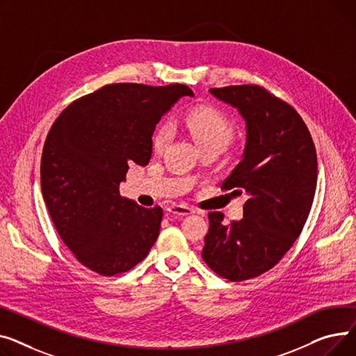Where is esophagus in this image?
I'll return each mask as SVG.
<instances>
[{"mask_svg": "<svg viewBox=\"0 0 356 356\" xmlns=\"http://www.w3.org/2000/svg\"><path fill=\"white\" fill-rule=\"evenodd\" d=\"M168 213H171L174 216H178V217H184V216H188V214H193L195 211L193 210V208L186 207V205H170Z\"/></svg>", "mask_w": 356, "mask_h": 356, "instance_id": "obj_1", "label": "esophagus"}]
</instances>
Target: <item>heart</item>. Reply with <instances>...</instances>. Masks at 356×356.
Instances as JSON below:
<instances>
[{"label":"heart","mask_w":356,"mask_h":356,"mask_svg":"<svg viewBox=\"0 0 356 356\" xmlns=\"http://www.w3.org/2000/svg\"><path fill=\"white\" fill-rule=\"evenodd\" d=\"M185 127L193 135L200 148L220 146L225 148L233 138V124L227 116L216 108L202 106L185 116ZM171 138L168 124H161L154 135V151L161 154Z\"/></svg>","instance_id":"heart-1"}]
</instances>
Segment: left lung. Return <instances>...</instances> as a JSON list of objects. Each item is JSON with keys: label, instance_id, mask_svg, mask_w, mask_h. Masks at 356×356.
Segmentation results:
<instances>
[{"label": "left lung", "instance_id": "left-lung-1", "mask_svg": "<svg viewBox=\"0 0 356 356\" xmlns=\"http://www.w3.org/2000/svg\"><path fill=\"white\" fill-rule=\"evenodd\" d=\"M245 122V146L222 190L245 195L243 220L222 224L208 213L202 259L232 282L257 277L275 267L293 245L316 191L318 159L310 132L286 102L256 85L210 89Z\"/></svg>", "mask_w": 356, "mask_h": 356}]
</instances>
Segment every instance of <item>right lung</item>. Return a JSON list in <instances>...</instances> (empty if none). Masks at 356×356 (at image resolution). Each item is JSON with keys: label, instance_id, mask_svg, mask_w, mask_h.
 Wrapping results in <instances>:
<instances>
[{"label": "right lung", "instance_id": "1", "mask_svg": "<svg viewBox=\"0 0 356 356\" xmlns=\"http://www.w3.org/2000/svg\"><path fill=\"white\" fill-rule=\"evenodd\" d=\"M185 85L115 83L60 113L41 155V193L58 236L74 257L102 276L135 267L159 236L162 208H143L119 194L132 162L145 166L162 115Z\"/></svg>", "mask_w": 356, "mask_h": 356}]
</instances>
